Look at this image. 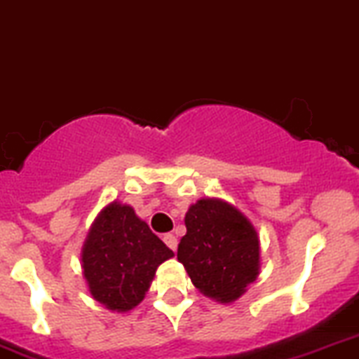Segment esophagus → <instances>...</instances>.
I'll return each instance as SVG.
<instances>
[{
	"instance_id": "1",
	"label": "esophagus",
	"mask_w": 359,
	"mask_h": 359,
	"mask_svg": "<svg viewBox=\"0 0 359 359\" xmlns=\"http://www.w3.org/2000/svg\"><path fill=\"white\" fill-rule=\"evenodd\" d=\"M163 241L166 243V247L175 252V250H177V238L173 236V234H165V236H163Z\"/></svg>"
}]
</instances>
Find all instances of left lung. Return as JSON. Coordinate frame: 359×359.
<instances>
[{
    "label": "left lung",
    "instance_id": "1",
    "mask_svg": "<svg viewBox=\"0 0 359 359\" xmlns=\"http://www.w3.org/2000/svg\"><path fill=\"white\" fill-rule=\"evenodd\" d=\"M177 250L194 287L229 304L240 299L260 269V241L252 222L227 201L203 198L189 206Z\"/></svg>",
    "mask_w": 359,
    "mask_h": 359
}]
</instances>
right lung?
Returning <instances> with one entry per match:
<instances>
[{
  "instance_id": "add662e5",
  "label": "right lung",
  "mask_w": 359,
  "mask_h": 359,
  "mask_svg": "<svg viewBox=\"0 0 359 359\" xmlns=\"http://www.w3.org/2000/svg\"><path fill=\"white\" fill-rule=\"evenodd\" d=\"M172 257L132 206L112 201L93 220L83 245V276L97 302L126 313L142 302L158 266Z\"/></svg>"
}]
</instances>
